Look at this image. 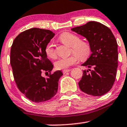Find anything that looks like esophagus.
I'll list each match as a JSON object with an SVG mask.
<instances>
[{"label":"esophagus","mask_w":127,"mask_h":127,"mask_svg":"<svg viewBox=\"0 0 127 127\" xmlns=\"http://www.w3.org/2000/svg\"><path fill=\"white\" fill-rule=\"evenodd\" d=\"M70 71H71L70 69H64L63 71H62V72H63L64 74H65L66 73Z\"/></svg>","instance_id":"esophagus-1"}]
</instances>
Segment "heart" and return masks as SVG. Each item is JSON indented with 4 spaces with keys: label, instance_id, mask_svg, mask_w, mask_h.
I'll use <instances>...</instances> for the list:
<instances>
[{
    "label": "heart",
    "instance_id": "heart-1",
    "mask_svg": "<svg viewBox=\"0 0 127 127\" xmlns=\"http://www.w3.org/2000/svg\"><path fill=\"white\" fill-rule=\"evenodd\" d=\"M62 43L70 46L73 53L71 56L66 58H59L54 63L55 67L58 69H66L71 65L76 64L80 60H85L90 56L91 48L90 44L86 40H80L79 37L69 32H63L59 37ZM46 54L50 58L54 59L57 56L56 51L51 43H48L45 49Z\"/></svg>",
    "mask_w": 127,
    "mask_h": 127
}]
</instances>
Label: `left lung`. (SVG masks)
Segmentation results:
<instances>
[{
  "instance_id": "obj_1",
  "label": "left lung",
  "mask_w": 127,
  "mask_h": 127,
  "mask_svg": "<svg viewBox=\"0 0 127 127\" xmlns=\"http://www.w3.org/2000/svg\"><path fill=\"white\" fill-rule=\"evenodd\" d=\"M71 30L85 37L92 52L82 65L88 69L83 71L79 82L80 89L91 96H102L111 90L116 76L118 52L115 37L107 26L95 21L71 28Z\"/></svg>"
}]
</instances>
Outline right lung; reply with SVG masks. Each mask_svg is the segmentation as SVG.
Wrapping results in <instances>:
<instances>
[{"instance_id":"1","label":"right lung","mask_w":127,"mask_h":127,"mask_svg":"<svg viewBox=\"0 0 127 127\" xmlns=\"http://www.w3.org/2000/svg\"><path fill=\"white\" fill-rule=\"evenodd\" d=\"M48 30L33 28L20 33L13 41L10 64L17 88L27 98L39 103L50 100L57 93L63 75L60 70L51 73L53 65L45 49L54 37ZM49 73L47 78L43 73Z\"/></svg>"}]
</instances>
